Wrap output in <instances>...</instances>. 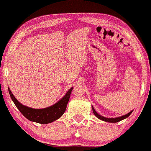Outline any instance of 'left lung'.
<instances>
[{"instance_id":"obj_1","label":"left lung","mask_w":151,"mask_h":151,"mask_svg":"<svg viewBox=\"0 0 151 151\" xmlns=\"http://www.w3.org/2000/svg\"><path fill=\"white\" fill-rule=\"evenodd\" d=\"M92 109H93V114H95V116H96L97 118H98L99 119L102 120V121H104L105 122H108V123H117V122H119L122 121V120L125 119V118H126L128 117V116L130 115V114L132 113L133 110L131 111L130 112H129L128 114H125V115L124 116H120V117H117V118H106V117H104V116H102L100 114H98L97 113L96 111H95V110L94 109V108H93V106H92Z\"/></svg>"}]
</instances>
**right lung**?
<instances>
[{
	"mask_svg": "<svg viewBox=\"0 0 151 151\" xmlns=\"http://www.w3.org/2000/svg\"><path fill=\"white\" fill-rule=\"evenodd\" d=\"M72 88H73L72 87L66 93L63 98L60 99L56 104L44 109H33L23 105L22 103H20L17 100L9 88L8 91L15 106L24 116L30 121L41 124H47L56 121L59 118L61 117L63 114L65 113L68 101L70 100Z\"/></svg>",
	"mask_w": 151,
	"mask_h": 151,
	"instance_id": "obj_1",
	"label": "right lung"
}]
</instances>
